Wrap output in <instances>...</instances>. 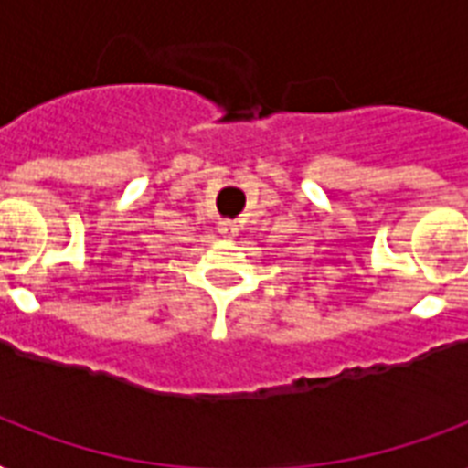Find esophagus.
<instances>
[{
    "instance_id": "esophagus-1",
    "label": "esophagus",
    "mask_w": 468,
    "mask_h": 468,
    "mask_svg": "<svg viewBox=\"0 0 468 468\" xmlns=\"http://www.w3.org/2000/svg\"><path fill=\"white\" fill-rule=\"evenodd\" d=\"M218 233L223 235V238H235V235L240 233V228H238V220L220 218L218 220Z\"/></svg>"
}]
</instances>
